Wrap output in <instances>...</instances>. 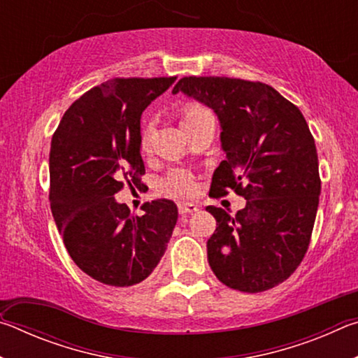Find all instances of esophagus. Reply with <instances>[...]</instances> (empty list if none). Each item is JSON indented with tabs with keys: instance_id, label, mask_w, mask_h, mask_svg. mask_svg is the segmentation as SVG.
Segmentation results:
<instances>
[{
	"instance_id": "esophagus-1",
	"label": "esophagus",
	"mask_w": 358,
	"mask_h": 358,
	"mask_svg": "<svg viewBox=\"0 0 358 358\" xmlns=\"http://www.w3.org/2000/svg\"><path fill=\"white\" fill-rule=\"evenodd\" d=\"M199 208L197 205H194L191 202H180L178 203V211L181 215H187V213H196Z\"/></svg>"
}]
</instances>
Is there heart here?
I'll return each instance as SVG.
<instances>
[{
  "label": "heart",
  "instance_id": "1",
  "mask_svg": "<svg viewBox=\"0 0 358 358\" xmlns=\"http://www.w3.org/2000/svg\"><path fill=\"white\" fill-rule=\"evenodd\" d=\"M205 117H210V112L207 108L197 104H187L183 107V112H181V124L183 128L186 126H191L197 121L203 120ZM151 131H153V121L148 120L143 126L142 131V148L147 150L150 147V136ZM166 186L175 194H180V196H187V194H192L196 191V180H194L192 175L187 171H173L169 173L166 178Z\"/></svg>",
  "mask_w": 358,
  "mask_h": 358
}]
</instances>
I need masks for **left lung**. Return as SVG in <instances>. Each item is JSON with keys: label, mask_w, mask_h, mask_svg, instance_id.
I'll use <instances>...</instances> for the list:
<instances>
[{"label": "left lung", "mask_w": 358, "mask_h": 358, "mask_svg": "<svg viewBox=\"0 0 358 358\" xmlns=\"http://www.w3.org/2000/svg\"><path fill=\"white\" fill-rule=\"evenodd\" d=\"M185 93L217 115L226 159L213 173V197L234 189L246 199L234 216L207 207L216 230L207 241L217 280L241 292L286 281L305 257L316 221L320 178L314 138L299 107L260 82L183 77Z\"/></svg>", "instance_id": "1"}]
</instances>
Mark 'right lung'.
<instances>
[{"mask_svg": "<svg viewBox=\"0 0 358 358\" xmlns=\"http://www.w3.org/2000/svg\"><path fill=\"white\" fill-rule=\"evenodd\" d=\"M177 77L112 78L80 96L50 145V208L71 259L107 287L142 282L164 256L178 220L167 199L131 213L115 194L141 186V117Z\"/></svg>", "mask_w": 358, "mask_h": 358, "instance_id": "obj_1", "label": "right lung"}]
</instances>
